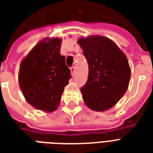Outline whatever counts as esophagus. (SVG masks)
Segmentation results:
<instances>
[{"instance_id":"34e87169","label":"esophagus","mask_w":153,"mask_h":153,"mask_svg":"<svg viewBox=\"0 0 153 153\" xmlns=\"http://www.w3.org/2000/svg\"><path fill=\"white\" fill-rule=\"evenodd\" d=\"M70 70H71V74H72V75H74V71H75V66H74V65H72V66L70 67Z\"/></svg>"}]
</instances>
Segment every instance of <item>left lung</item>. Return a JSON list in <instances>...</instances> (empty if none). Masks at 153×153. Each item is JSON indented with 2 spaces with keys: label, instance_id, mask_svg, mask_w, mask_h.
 I'll use <instances>...</instances> for the list:
<instances>
[{
  "label": "left lung",
  "instance_id": "left-lung-1",
  "mask_svg": "<svg viewBox=\"0 0 153 153\" xmlns=\"http://www.w3.org/2000/svg\"><path fill=\"white\" fill-rule=\"evenodd\" d=\"M78 43L88 65V77L81 88L90 109L103 111L112 107L128 88L130 68L125 55L109 38L93 36Z\"/></svg>",
  "mask_w": 153,
  "mask_h": 153
}]
</instances>
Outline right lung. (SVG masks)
Returning <instances> with one entry per match:
<instances>
[{
  "instance_id": "obj_1",
  "label": "right lung",
  "mask_w": 153,
  "mask_h": 153,
  "mask_svg": "<svg viewBox=\"0 0 153 153\" xmlns=\"http://www.w3.org/2000/svg\"><path fill=\"white\" fill-rule=\"evenodd\" d=\"M61 39L52 38L36 45L19 67V82L22 93L31 106L54 111L59 106L64 88L71 78L70 70L60 55Z\"/></svg>"
}]
</instances>
